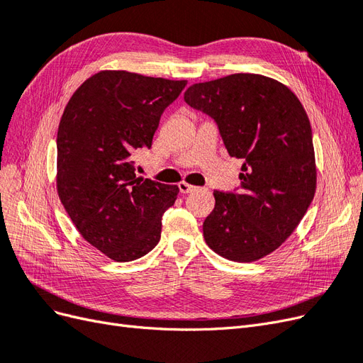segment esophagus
Segmentation results:
<instances>
[{"mask_svg":"<svg viewBox=\"0 0 363 363\" xmlns=\"http://www.w3.org/2000/svg\"><path fill=\"white\" fill-rule=\"evenodd\" d=\"M179 189H180L182 194H189V192L195 191L196 188H195V186L189 184V183H186V182H180V183H179Z\"/></svg>","mask_w":363,"mask_h":363,"instance_id":"34e87169","label":"esophagus"}]
</instances>
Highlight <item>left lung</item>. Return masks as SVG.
<instances>
[{"mask_svg":"<svg viewBox=\"0 0 363 363\" xmlns=\"http://www.w3.org/2000/svg\"><path fill=\"white\" fill-rule=\"evenodd\" d=\"M184 101L211 116L228 155L242 159L240 186L215 191L206 244L235 262L277 250L300 224L316 188L309 118L284 84L259 74H232L196 83Z\"/></svg>","mask_w":363,"mask_h":363,"instance_id":"1","label":"left lung"}]
</instances>
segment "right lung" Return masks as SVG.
<instances>
[{"label":"right lung","mask_w":363,"mask_h":363,"mask_svg":"<svg viewBox=\"0 0 363 363\" xmlns=\"http://www.w3.org/2000/svg\"><path fill=\"white\" fill-rule=\"evenodd\" d=\"M188 84L101 71L74 92L57 131V192L80 235L116 262L145 256L179 188L136 177L133 155L150 148L159 121Z\"/></svg>","instance_id":"1"}]
</instances>
